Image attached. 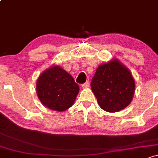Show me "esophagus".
<instances>
[{"label":"esophagus","mask_w":158,"mask_h":158,"mask_svg":"<svg viewBox=\"0 0 158 158\" xmlns=\"http://www.w3.org/2000/svg\"><path fill=\"white\" fill-rule=\"evenodd\" d=\"M89 86V81H86V83L82 84V87L83 88H88Z\"/></svg>","instance_id":"1"}]
</instances>
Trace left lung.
<instances>
[{
    "mask_svg": "<svg viewBox=\"0 0 158 158\" xmlns=\"http://www.w3.org/2000/svg\"><path fill=\"white\" fill-rule=\"evenodd\" d=\"M90 86L100 108L117 112L131 102L135 81L130 71L115 59L98 67Z\"/></svg>",
    "mask_w": 158,
    "mask_h": 158,
    "instance_id": "left-lung-1",
    "label": "left lung"
}]
</instances>
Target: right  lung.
I'll return each mask as SVG.
<instances>
[{"label": "right lung", "instance_id": "add662e5", "mask_svg": "<svg viewBox=\"0 0 158 158\" xmlns=\"http://www.w3.org/2000/svg\"><path fill=\"white\" fill-rule=\"evenodd\" d=\"M36 86L42 104L58 111L70 108L79 92L72 76L59 66H52L42 73Z\"/></svg>", "mask_w": 158, "mask_h": 158}]
</instances>
